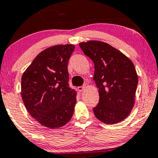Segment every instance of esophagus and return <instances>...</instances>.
Wrapping results in <instances>:
<instances>
[{"label":"esophagus","mask_w":158,"mask_h":158,"mask_svg":"<svg viewBox=\"0 0 158 158\" xmlns=\"http://www.w3.org/2000/svg\"><path fill=\"white\" fill-rule=\"evenodd\" d=\"M85 89V86L84 85V86H79V87H78V90H79V92H81V91H83V90H84Z\"/></svg>","instance_id":"obj_1"}]
</instances>
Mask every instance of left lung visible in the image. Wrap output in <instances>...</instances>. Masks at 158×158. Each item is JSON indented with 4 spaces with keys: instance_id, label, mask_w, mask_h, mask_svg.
<instances>
[{
    "instance_id": "obj_1",
    "label": "left lung",
    "mask_w": 158,
    "mask_h": 158,
    "mask_svg": "<svg viewBox=\"0 0 158 158\" xmlns=\"http://www.w3.org/2000/svg\"><path fill=\"white\" fill-rule=\"evenodd\" d=\"M79 47L94 64V80L99 101L94 115L106 124L123 121L135 105L138 77L133 62L118 50L99 41L81 42Z\"/></svg>"
}]
</instances>
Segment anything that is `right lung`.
I'll return each mask as SVG.
<instances>
[{
  "mask_svg": "<svg viewBox=\"0 0 158 158\" xmlns=\"http://www.w3.org/2000/svg\"><path fill=\"white\" fill-rule=\"evenodd\" d=\"M75 46L55 45L41 52L21 77L27 110L49 128L67 124L73 114L77 91L69 87L68 63Z\"/></svg>",
  "mask_w": 158,
  "mask_h": 158,
  "instance_id": "right-lung-1",
  "label": "right lung"
}]
</instances>
